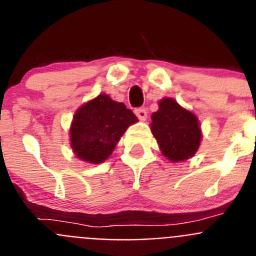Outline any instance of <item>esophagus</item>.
<instances>
[{
    "instance_id": "34e87169",
    "label": "esophagus",
    "mask_w": 256,
    "mask_h": 256,
    "mask_svg": "<svg viewBox=\"0 0 256 256\" xmlns=\"http://www.w3.org/2000/svg\"><path fill=\"white\" fill-rule=\"evenodd\" d=\"M136 115H137V118H138L140 120H146L148 119V112H146V108H136L134 110Z\"/></svg>"
}]
</instances>
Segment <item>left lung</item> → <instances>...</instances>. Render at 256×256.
<instances>
[{
    "label": "left lung",
    "mask_w": 256,
    "mask_h": 256,
    "mask_svg": "<svg viewBox=\"0 0 256 256\" xmlns=\"http://www.w3.org/2000/svg\"><path fill=\"white\" fill-rule=\"evenodd\" d=\"M151 118V132L165 158L172 162H182L194 156L201 141L195 115L172 98H164Z\"/></svg>",
    "instance_id": "obj_1"
}]
</instances>
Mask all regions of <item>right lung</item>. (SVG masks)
Wrapping results in <instances>:
<instances>
[{"label":"right lung","instance_id":"obj_1","mask_svg":"<svg viewBox=\"0 0 256 256\" xmlns=\"http://www.w3.org/2000/svg\"><path fill=\"white\" fill-rule=\"evenodd\" d=\"M137 120L124 104L100 94L74 115L70 128L72 148L79 159L100 164L110 156L126 128Z\"/></svg>","mask_w":256,"mask_h":256}]
</instances>
